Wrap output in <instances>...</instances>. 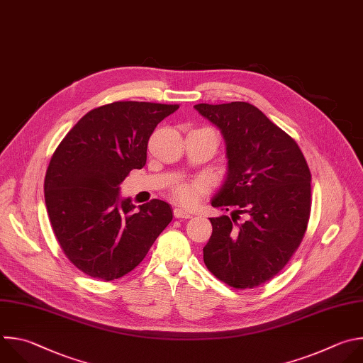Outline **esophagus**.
Wrapping results in <instances>:
<instances>
[{
	"label": "esophagus",
	"mask_w": 363,
	"mask_h": 363,
	"mask_svg": "<svg viewBox=\"0 0 363 363\" xmlns=\"http://www.w3.org/2000/svg\"><path fill=\"white\" fill-rule=\"evenodd\" d=\"M173 213H174V217H177V219H190V217H191V214L189 211L183 210V208H174Z\"/></svg>",
	"instance_id": "obj_1"
}]
</instances>
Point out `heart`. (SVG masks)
<instances>
[{
    "label": "heart",
    "mask_w": 363,
    "mask_h": 363,
    "mask_svg": "<svg viewBox=\"0 0 363 363\" xmlns=\"http://www.w3.org/2000/svg\"><path fill=\"white\" fill-rule=\"evenodd\" d=\"M208 189H210L208 182L203 177H199V179H193V180H187V182L174 184L170 190V194L182 206L191 207V206L197 204L199 200L204 194H207Z\"/></svg>",
    "instance_id": "b5f03b06"
}]
</instances>
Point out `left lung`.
<instances>
[{
    "mask_svg": "<svg viewBox=\"0 0 363 363\" xmlns=\"http://www.w3.org/2000/svg\"><path fill=\"white\" fill-rule=\"evenodd\" d=\"M222 130L228 179L211 200L232 217H210L203 249L207 269L235 289L274 277L301 246L311 217V170L298 143L245 101L196 104ZM245 216L240 224V214Z\"/></svg>",
    "mask_w": 363,
    "mask_h": 363,
    "instance_id": "obj_1",
    "label": "left lung"
}]
</instances>
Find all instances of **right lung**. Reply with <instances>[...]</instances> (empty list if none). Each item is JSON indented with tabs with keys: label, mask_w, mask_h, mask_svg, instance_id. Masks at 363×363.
Here are the masks:
<instances>
[{
	"label": "right lung",
	"mask_w": 363,
	"mask_h": 363,
	"mask_svg": "<svg viewBox=\"0 0 363 363\" xmlns=\"http://www.w3.org/2000/svg\"><path fill=\"white\" fill-rule=\"evenodd\" d=\"M179 104L114 101L89 111L55 149L44 180L50 223L67 259L83 273L110 281L146 257L173 219L159 199L134 210L118 186L143 169L156 125Z\"/></svg>",
	"instance_id": "add662e5"
}]
</instances>
